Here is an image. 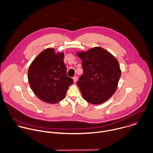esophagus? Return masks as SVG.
Instances as JSON below:
<instances>
[{"label":"esophagus","instance_id":"34e87169","mask_svg":"<svg viewBox=\"0 0 153 153\" xmlns=\"http://www.w3.org/2000/svg\"><path fill=\"white\" fill-rule=\"evenodd\" d=\"M73 79L74 83H76L77 82V77L76 76H74V77H73Z\"/></svg>","mask_w":153,"mask_h":153}]
</instances>
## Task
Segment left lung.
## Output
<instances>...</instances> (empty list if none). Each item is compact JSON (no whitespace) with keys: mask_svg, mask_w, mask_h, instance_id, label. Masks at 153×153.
Here are the masks:
<instances>
[{"mask_svg":"<svg viewBox=\"0 0 153 153\" xmlns=\"http://www.w3.org/2000/svg\"><path fill=\"white\" fill-rule=\"evenodd\" d=\"M83 74L77 84L83 98L92 104H101L116 92L121 70L117 59L105 49L95 47L77 53Z\"/></svg>","mask_w":153,"mask_h":153,"instance_id":"1","label":"left lung"}]
</instances>
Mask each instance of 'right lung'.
<instances>
[{
    "mask_svg": "<svg viewBox=\"0 0 153 153\" xmlns=\"http://www.w3.org/2000/svg\"><path fill=\"white\" fill-rule=\"evenodd\" d=\"M64 55L48 48L41 52L31 64L28 79L31 89L42 101L55 104L62 101L73 80L67 75Z\"/></svg>",
    "mask_w": 153,
    "mask_h": 153,
    "instance_id": "1",
    "label": "right lung"
}]
</instances>
